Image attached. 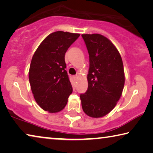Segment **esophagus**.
<instances>
[{"label": "esophagus", "instance_id": "esophagus-1", "mask_svg": "<svg viewBox=\"0 0 153 153\" xmlns=\"http://www.w3.org/2000/svg\"><path fill=\"white\" fill-rule=\"evenodd\" d=\"M74 79L75 80H76V81H77V79H78V76H74Z\"/></svg>", "mask_w": 153, "mask_h": 153}]
</instances>
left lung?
<instances>
[{"mask_svg": "<svg viewBox=\"0 0 153 153\" xmlns=\"http://www.w3.org/2000/svg\"><path fill=\"white\" fill-rule=\"evenodd\" d=\"M89 54L88 90L80 94L82 110L92 118H101L113 110L125 85L122 58L110 40L100 34L82 35Z\"/></svg>", "mask_w": 153, "mask_h": 153, "instance_id": "1", "label": "left lung"}]
</instances>
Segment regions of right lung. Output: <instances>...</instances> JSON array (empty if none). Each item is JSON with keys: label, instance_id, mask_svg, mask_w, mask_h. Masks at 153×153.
<instances>
[{"label": "right lung", "instance_id": "1", "mask_svg": "<svg viewBox=\"0 0 153 153\" xmlns=\"http://www.w3.org/2000/svg\"><path fill=\"white\" fill-rule=\"evenodd\" d=\"M79 35L63 31L51 33L33 55L28 72L29 82L34 98L43 110L56 113L67 105L73 88L65 70V55Z\"/></svg>", "mask_w": 153, "mask_h": 153}]
</instances>
